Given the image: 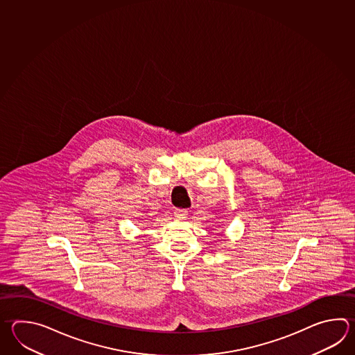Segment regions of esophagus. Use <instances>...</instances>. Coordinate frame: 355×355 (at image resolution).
<instances>
[{
  "label": "esophagus",
  "mask_w": 355,
  "mask_h": 355,
  "mask_svg": "<svg viewBox=\"0 0 355 355\" xmlns=\"http://www.w3.org/2000/svg\"><path fill=\"white\" fill-rule=\"evenodd\" d=\"M189 216V210L187 209H175L174 210V217L177 220H184Z\"/></svg>",
  "instance_id": "obj_1"
}]
</instances>
